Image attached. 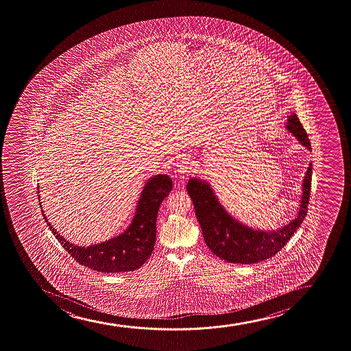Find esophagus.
Segmentation results:
<instances>
[{"mask_svg": "<svg viewBox=\"0 0 351 351\" xmlns=\"http://www.w3.org/2000/svg\"><path fill=\"white\" fill-rule=\"evenodd\" d=\"M193 171V162L189 158H181V161L178 163V173L188 175Z\"/></svg>", "mask_w": 351, "mask_h": 351, "instance_id": "obj_1", "label": "esophagus"}]
</instances>
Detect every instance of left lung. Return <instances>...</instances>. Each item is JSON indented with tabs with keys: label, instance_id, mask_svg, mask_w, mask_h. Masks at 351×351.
<instances>
[{
	"label": "left lung",
	"instance_id": "left-lung-1",
	"mask_svg": "<svg viewBox=\"0 0 351 351\" xmlns=\"http://www.w3.org/2000/svg\"><path fill=\"white\" fill-rule=\"evenodd\" d=\"M287 128L307 149H311L307 132L295 113L288 118ZM311 171L313 166L311 163L304 176V191L298 216L289 224L276 231L251 229L236 221L223 209L208 183L191 178L186 185V190L193 199L205 244L218 258L233 264H256L276 256L287 244L302 224L304 217L307 216Z\"/></svg>",
	"mask_w": 351,
	"mask_h": 351
}]
</instances>
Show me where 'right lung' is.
<instances>
[{
  "label": "right lung",
  "mask_w": 351,
  "mask_h": 351,
  "mask_svg": "<svg viewBox=\"0 0 351 351\" xmlns=\"http://www.w3.org/2000/svg\"><path fill=\"white\" fill-rule=\"evenodd\" d=\"M171 189L173 181L168 175L160 173L150 178L142 190L130 228L120 236L88 247L65 241L47 221L43 210L42 213L56 239L78 264L97 272H130L141 267L153 252L158 208Z\"/></svg>",
  "instance_id": "1"
}]
</instances>
